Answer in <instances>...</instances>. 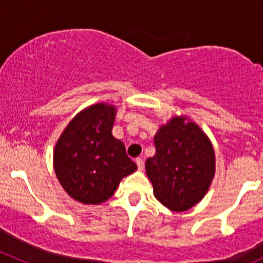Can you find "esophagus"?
Returning <instances> with one entry per match:
<instances>
[{
	"instance_id": "obj_1",
	"label": "esophagus",
	"mask_w": 263,
	"mask_h": 263,
	"mask_svg": "<svg viewBox=\"0 0 263 263\" xmlns=\"http://www.w3.org/2000/svg\"><path fill=\"white\" fill-rule=\"evenodd\" d=\"M136 164H137V168H139V171H142V169H144L145 164H144V160H142L141 158L136 159Z\"/></svg>"
}]
</instances>
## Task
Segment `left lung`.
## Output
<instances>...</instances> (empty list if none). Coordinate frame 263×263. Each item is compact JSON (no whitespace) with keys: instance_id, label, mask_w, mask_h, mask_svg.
<instances>
[{"instance_id":"1","label":"left lung","mask_w":263,"mask_h":263,"mask_svg":"<svg viewBox=\"0 0 263 263\" xmlns=\"http://www.w3.org/2000/svg\"><path fill=\"white\" fill-rule=\"evenodd\" d=\"M156 154L146 160L155 197L173 211H185L202 200L215 173L211 142L193 122L174 117L159 129Z\"/></svg>"}]
</instances>
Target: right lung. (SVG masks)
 Instances as JSON below:
<instances>
[{
	"label": "right lung",
	"mask_w": 263,
	"mask_h": 263,
	"mask_svg": "<svg viewBox=\"0 0 263 263\" xmlns=\"http://www.w3.org/2000/svg\"><path fill=\"white\" fill-rule=\"evenodd\" d=\"M116 109L95 104L82 110L63 131L54 148V171L63 190L82 203L104 202L137 165L123 142L113 137Z\"/></svg>",
	"instance_id": "obj_1"
}]
</instances>
